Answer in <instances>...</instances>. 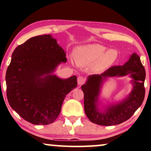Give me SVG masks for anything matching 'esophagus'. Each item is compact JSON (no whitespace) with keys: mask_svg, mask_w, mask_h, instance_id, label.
<instances>
[{"mask_svg":"<svg viewBox=\"0 0 151 151\" xmlns=\"http://www.w3.org/2000/svg\"><path fill=\"white\" fill-rule=\"evenodd\" d=\"M84 78L82 77V76H79V77L78 78V84H79V85H81L84 82Z\"/></svg>","mask_w":151,"mask_h":151,"instance_id":"1","label":"esophagus"}]
</instances>
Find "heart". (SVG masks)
<instances>
[{
	"label": "heart",
	"instance_id": "b5f03b06",
	"mask_svg": "<svg viewBox=\"0 0 151 151\" xmlns=\"http://www.w3.org/2000/svg\"><path fill=\"white\" fill-rule=\"evenodd\" d=\"M100 44H90L76 48L74 60L78 66L84 67L92 64L91 68L96 71H102L114 65L118 59L116 49H109Z\"/></svg>",
	"mask_w": 151,
	"mask_h": 151
}]
</instances>
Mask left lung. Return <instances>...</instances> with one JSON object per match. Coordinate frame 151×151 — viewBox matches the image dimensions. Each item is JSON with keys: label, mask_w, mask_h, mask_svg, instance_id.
I'll return each instance as SVG.
<instances>
[{"label": "left lung", "mask_w": 151, "mask_h": 151, "mask_svg": "<svg viewBox=\"0 0 151 151\" xmlns=\"http://www.w3.org/2000/svg\"><path fill=\"white\" fill-rule=\"evenodd\" d=\"M129 75L133 79V90L127 98L119 103L109 106L104 112L97 109L98 96L101 84L106 77H122ZM146 72L137 53L131 55L122 66H113L100 75L88 77L86 84L81 86L84 93V111L89 120L96 124L113 126L129 119L141 106L145 96L144 80Z\"/></svg>", "instance_id": "8db88e82"}]
</instances>
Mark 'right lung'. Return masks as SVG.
Segmentation results:
<instances>
[{
  "instance_id": "1",
  "label": "right lung",
  "mask_w": 151,
  "mask_h": 151,
  "mask_svg": "<svg viewBox=\"0 0 151 151\" xmlns=\"http://www.w3.org/2000/svg\"><path fill=\"white\" fill-rule=\"evenodd\" d=\"M66 63L64 49L51 35L31 38L18 45L6 73L7 98L12 109L26 121L46 125L55 120L66 95L77 86V77L53 75Z\"/></svg>"
}]
</instances>
